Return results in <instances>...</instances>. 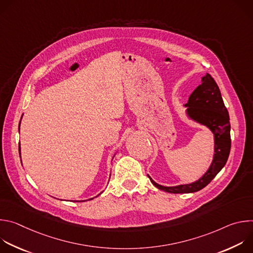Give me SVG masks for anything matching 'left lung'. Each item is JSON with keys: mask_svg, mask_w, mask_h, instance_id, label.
<instances>
[{"mask_svg": "<svg viewBox=\"0 0 253 253\" xmlns=\"http://www.w3.org/2000/svg\"><path fill=\"white\" fill-rule=\"evenodd\" d=\"M201 84L192 92L185 105L188 107L189 117L207 126L214 134L215 147L212 164L198 181L175 187H165L155 183L148 175L150 181L158 189L169 193H192L201 190L224 167L231 147L229 115L221 97L220 90L214 79L207 73L201 78Z\"/></svg>", "mask_w": 253, "mask_h": 253, "instance_id": "left-lung-1", "label": "left lung"}]
</instances>
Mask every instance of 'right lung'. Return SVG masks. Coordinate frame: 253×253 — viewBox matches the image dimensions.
<instances>
[{
	"label": "right lung",
	"mask_w": 253,
	"mask_h": 253,
	"mask_svg": "<svg viewBox=\"0 0 253 253\" xmlns=\"http://www.w3.org/2000/svg\"><path fill=\"white\" fill-rule=\"evenodd\" d=\"M19 149H20V148H19Z\"/></svg>",
	"instance_id": "add662e5"
}]
</instances>
